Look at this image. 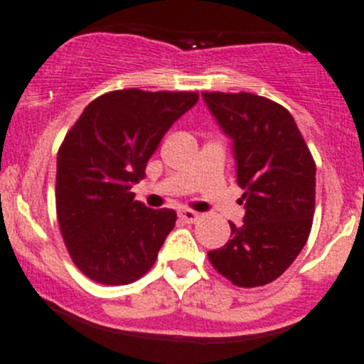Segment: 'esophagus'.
Segmentation results:
<instances>
[{"label": "esophagus", "instance_id": "esophagus-1", "mask_svg": "<svg viewBox=\"0 0 364 364\" xmlns=\"http://www.w3.org/2000/svg\"><path fill=\"white\" fill-rule=\"evenodd\" d=\"M178 215H179V220H183L185 223H196L197 220H199V213L192 211V209H181Z\"/></svg>", "mask_w": 364, "mask_h": 364}]
</instances>
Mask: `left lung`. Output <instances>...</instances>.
I'll return each mask as SVG.
<instances>
[{"instance_id":"1","label":"left lung","mask_w":364,"mask_h":364,"mask_svg":"<svg viewBox=\"0 0 364 364\" xmlns=\"http://www.w3.org/2000/svg\"><path fill=\"white\" fill-rule=\"evenodd\" d=\"M204 104L232 141L243 223L208 252L213 267L240 287L277 280L310 236L315 211V161L294 117L252 93H203Z\"/></svg>"}]
</instances>
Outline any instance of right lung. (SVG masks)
<instances>
[{"mask_svg":"<svg viewBox=\"0 0 364 364\" xmlns=\"http://www.w3.org/2000/svg\"><path fill=\"white\" fill-rule=\"evenodd\" d=\"M197 93L119 90L91 102L58 151L56 209L75 266L91 280L124 285L155 264L174 209L135 200L132 186Z\"/></svg>","mask_w":364,"mask_h":364,"instance_id":"1","label":"right lung"}]
</instances>
